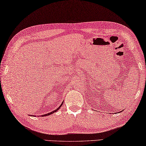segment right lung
Segmentation results:
<instances>
[{
  "instance_id": "obj_1",
  "label": "right lung",
  "mask_w": 146,
  "mask_h": 146,
  "mask_svg": "<svg viewBox=\"0 0 146 146\" xmlns=\"http://www.w3.org/2000/svg\"><path fill=\"white\" fill-rule=\"evenodd\" d=\"M63 102H62L61 103V106H59L58 108H57V109H56V110H54V111H53L52 112H51V113H48V114H43V115H41L42 116H48V115H50V114H53V113H54L55 112H56L57 111H58V110L60 109V107L62 106V105H63Z\"/></svg>"
}]
</instances>
